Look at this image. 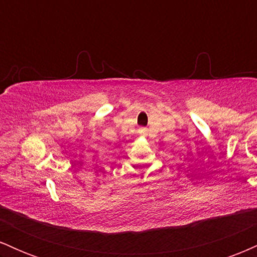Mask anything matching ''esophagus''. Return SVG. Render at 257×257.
Wrapping results in <instances>:
<instances>
[{
    "instance_id": "esophagus-1",
    "label": "esophagus",
    "mask_w": 257,
    "mask_h": 257,
    "mask_svg": "<svg viewBox=\"0 0 257 257\" xmlns=\"http://www.w3.org/2000/svg\"><path fill=\"white\" fill-rule=\"evenodd\" d=\"M147 132H149V131H147V128H140V129H139V133H140L141 135H147Z\"/></svg>"
}]
</instances>
